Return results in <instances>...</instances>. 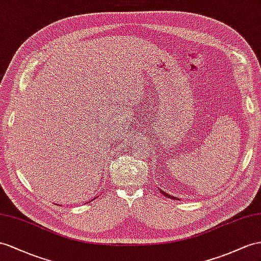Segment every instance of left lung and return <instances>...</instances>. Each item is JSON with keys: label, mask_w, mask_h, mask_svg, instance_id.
Segmentation results:
<instances>
[{"label": "left lung", "mask_w": 261, "mask_h": 261, "mask_svg": "<svg viewBox=\"0 0 261 261\" xmlns=\"http://www.w3.org/2000/svg\"><path fill=\"white\" fill-rule=\"evenodd\" d=\"M161 193H162V194H163L164 196H166V197H169V198H175V197H173L172 195H169V194H166V193H164L163 191H161Z\"/></svg>", "instance_id": "left-lung-1"}]
</instances>
